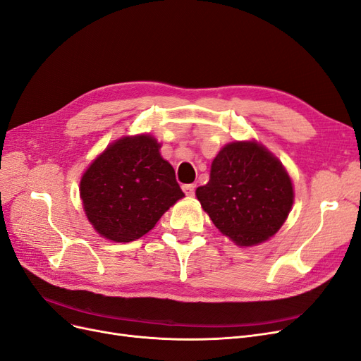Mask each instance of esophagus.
I'll use <instances>...</instances> for the list:
<instances>
[{
    "label": "esophagus",
    "instance_id": "obj_1",
    "mask_svg": "<svg viewBox=\"0 0 361 361\" xmlns=\"http://www.w3.org/2000/svg\"><path fill=\"white\" fill-rule=\"evenodd\" d=\"M182 191L185 192L186 197H192L194 192H195V185L194 183H190V185H183L182 186Z\"/></svg>",
    "mask_w": 361,
    "mask_h": 361
}]
</instances>
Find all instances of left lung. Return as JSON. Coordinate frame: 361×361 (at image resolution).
<instances>
[{
    "mask_svg": "<svg viewBox=\"0 0 361 361\" xmlns=\"http://www.w3.org/2000/svg\"><path fill=\"white\" fill-rule=\"evenodd\" d=\"M195 195L214 226L238 246H256L276 234L295 197L279 158L255 140L225 145Z\"/></svg>",
    "mask_w": 361,
    "mask_h": 361,
    "instance_id": "1",
    "label": "left lung"
}]
</instances>
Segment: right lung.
<instances>
[{
    "label": "right lung",
    "mask_w": 361,
    "mask_h": 361,
    "mask_svg": "<svg viewBox=\"0 0 361 361\" xmlns=\"http://www.w3.org/2000/svg\"><path fill=\"white\" fill-rule=\"evenodd\" d=\"M160 148L149 135L126 136L111 143L85 170L80 195L100 235L118 243L137 240L185 197Z\"/></svg>",
    "instance_id": "obj_1"
}]
</instances>
